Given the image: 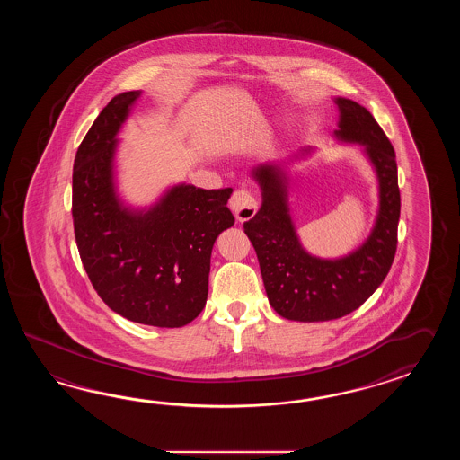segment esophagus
I'll list each match as a JSON object with an SVG mask.
<instances>
[{"label":"esophagus","mask_w":460,"mask_h":460,"mask_svg":"<svg viewBox=\"0 0 460 460\" xmlns=\"http://www.w3.org/2000/svg\"><path fill=\"white\" fill-rule=\"evenodd\" d=\"M230 208H232L234 216L236 217V220L244 222V220H250L256 214V200L248 190L242 189V190L234 192V196L230 199Z\"/></svg>","instance_id":"1"}]
</instances>
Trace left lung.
Returning <instances> with one entry per match:
<instances>
[{
  "label": "left lung",
  "instance_id": "left-lung-1",
  "mask_svg": "<svg viewBox=\"0 0 460 460\" xmlns=\"http://www.w3.org/2000/svg\"><path fill=\"white\" fill-rule=\"evenodd\" d=\"M333 103L339 110L333 137L360 145L378 182L376 216L360 246L343 256L321 258L301 243L289 207V166L313 155L314 147L252 169L261 206L244 222V234L258 256L268 301L288 321L323 323L353 313L383 283L396 253L401 200L394 149L367 108L345 97L333 98Z\"/></svg>",
  "mask_w": 460,
  "mask_h": 460
}]
</instances>
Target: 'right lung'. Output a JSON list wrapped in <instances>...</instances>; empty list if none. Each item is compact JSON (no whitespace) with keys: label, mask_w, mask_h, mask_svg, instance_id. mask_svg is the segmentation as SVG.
<instances>
[{"label":"right lung","mask_w":460,"mask_h":460,"mask_svg":"<svg viewBox=\"0 0 460 460\" xmlns=\"http://www.w3.org/2000/svg\"><path fill=\"white\" fill-rule=\"evenodd\" d=\"M141 97L123 92L100 111L78 146L72 217L78 253L98 296L128 321L182 327L206 307L210 254L234 224V189L174 184L151 206L128 204L118 190V133Z\"/></svg>","instance_id":"add662e5"}]
</instances>
